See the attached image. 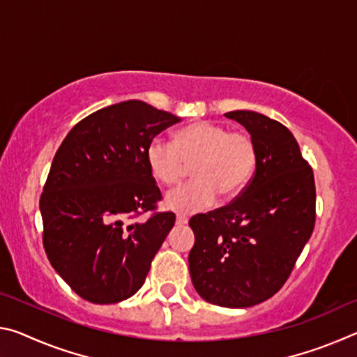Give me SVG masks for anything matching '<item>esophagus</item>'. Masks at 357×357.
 Listing matches in <instances>:
<instances>
[{
    "label": "esophagus",
    "mask_w": 357,
    "mask_h": 357,
    "mask_svg": "<svg viewBox=\"0 0 357 357\" xmlns=\"http://www.w3.org/2000/svg\"><path fill=\"white\" fill-rule=\"evenodd\" d=\"M176 223H178V225H185V223H187V217H185V215H178V217H176Z\"/></svg>",
    "instance_id": "1"
}]
</instances>
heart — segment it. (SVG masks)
<instances>
[{
    "label": "heart",
    "mask_w": 357,
    "mask_h": 357,
    "mask_svg": "<svg viewBox=\"0 0 357 357\" xmlns=\"http://www.w3.org/2000/svg\"><path fill=\"white\" fill-rule=\"evenodd\" d=\"M146 162L164 185L179 183L192 165L195 179L168 192L165 204L176 213L193 214L209 208L219 193L233 197L244 189L255 170L257 146L245 132L202 121L181 129L174 143L153 138Z\"/></svg>",
    "instance_id": "b5f03b06"
}]
</instances>
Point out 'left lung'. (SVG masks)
<instances>
[{
	"label": "left lung",
	"mask_w": 357,
	"mask_h": 357,
	"mask_svg": "<svg viewBox=\"0 0 357 357\" xmlns=\"http://www.w3.org/2000/svg\"><path fill=\"white\" fill-rule=\"evenodd\" d=\"M249 130L257 168L227 206L189 220L192 283L214 305L244 309L273 298L288 280L315 227V179L291 132L249 110L228 112Z\"/></svg>",
	"instance_id": "left-lung-1"
}]
</instances>
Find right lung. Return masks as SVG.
Segmentation results:
<instances>
[{
	"mask_svg": "<svg viewBox=\"0 0 357 357\" xmlns=\"http://www.w3.org/2000/svg\"><path fill=\"white\" fill-rule=\"evenodd\" d=\"M179 121L146 102H119L77 123L53 157L39 202L42 243L56 273L84 301L116 304L143 287L176 220L157 213L162 193L146 148ZM144 212L151 215L135 222Z\"/></svg>",
	"mask_w": 357,
	"mask_h": 357,
	"instance_id": "obj_1",
	"label": "right lung"
}]
</instances>
